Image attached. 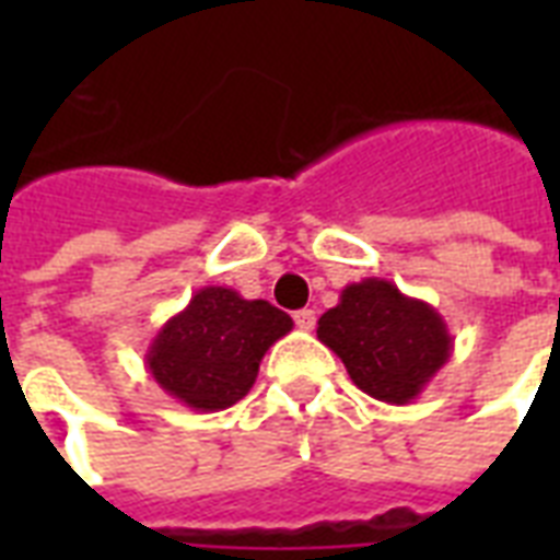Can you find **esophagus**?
<instances>
[{
	"label": "esophagus",
	"instance_id": "1",
	"mask_svg": "<svg viewBox=\"0 0 560 560\" xmlns=\"http://www.w3.org/2000/svg\"><path fill=\"white\" fill-rule=\"evenodd\" d=\"M293 319H296L299 331H314L316 311H311V307H302V311H296V314H293Z\"/></svg>",
	"mask_w": 560,
	"mask_h": 560
}]
</instances>
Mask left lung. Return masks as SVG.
Returning a JSON list of instances; mask_svg holds the SVG:
<instances>
[{"label": "left lung", "mask_w": 560, "mask_h": 560, "mask_svg": "<svg viewBox=\"0 0 560 560\" xmlns=\"http://www.w3.org/2000/svg\"><path fill=\"white\" fill-rule=\"evenodd\" d=\"M316 337L342 360L358 389L395 407L416 400L453 354L444 316L386 279L349 284L319 316Z\"/></svg>", "instance_id": "1"}]
</instances>
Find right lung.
I'll use <instances>...</instances> for the list:
<instances>
[{
    "instance_id": "1",
    "label": "right lung",
    "mask_w": 560,
    "mask_h": 560,
    "mask_svg": "<svg viewBox=\"0 0 560 560\" xmlns=\"http://www.w3.org/2000/svg\"><path fill=\"white\" fill-rule=\"evenodd\" d=\"M290 328L293 319L270 302L209 284L156 331L144 366L183 407L220 412L253 389L264 354Z\"/></svg>"
}]
</instances>
